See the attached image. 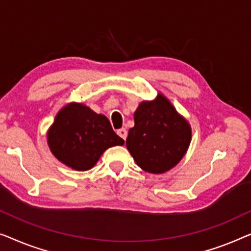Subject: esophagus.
Wrapping results in <instances>:
<instances>
[{
  "instance_id": "esophagus-1",
  "label": "esophagus",
  "mask_w": 251,
  "mask_h": 251,
  "mask_svg": "<svg viewBox=\"0 0 251 251\" xmlns=\"http://www.w3.org/2000/svg\"><path fill=\"white\" fill-rule=\"evenodd\" d=\"M117 134L119 136L122 137L123 140H126V137H127V130H126V128H121V129H118L117 130Z\"/></svg>"
}]
</instances>
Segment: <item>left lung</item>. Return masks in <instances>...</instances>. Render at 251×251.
Returning a JSON list of instances; mask_svg holds the SVG:
<instances>
[{"label": "left lung", "mask_w": 251, "mask_h": 251, "mask_svg": "<svg viewBox=\"0 0 251 251\" xmlns=\"http://www.w3.org/2000/svg\"><path fill=\"white\" fill-rule=\"evenodd\" d=\"M134 122L126 147L143 171L161 174L178 164L191 142V128L167 99L142 102Z\"/></svg>", "instance_id": "1"}]
</instances>
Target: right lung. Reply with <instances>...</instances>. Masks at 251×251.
Wrapping results in <instances>:
<instances>
[{
    "instance_id": "1",
    "label": "right lung",
    "mask_w": 251,
    "mask_h": 251,
    "mask_svg": "<svg viewBox=\"0 0 251 251\" xmlns=\"http://www.w3.org/2000/svg\"><path fill=\"white\" fill-rule=\"evenodd\" d=\"M55 158L76 171H89L108 148L123 146L109 119L86 105L70 103L56 115L48 134Z\"/></svg>"
}]
</instances>
